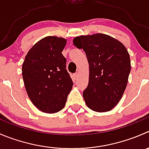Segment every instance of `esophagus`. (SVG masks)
<instances>
[{
    "label": "esophagus",
    "mask_w": 149,
    "mask_h": 149,
    "mask_svg": "<svg viewBox=\"0 0 149 149\" xmlns=\"http://www.w3.org/2000/svg\"><path fill=\"white\" fill-rule=\"evenodd\" d=\"M78 76H79V72H76V73H75L73 74V79H76L78 78Z\"/></svg>",
    "instance_id": "obj_1"
}]
</instances>
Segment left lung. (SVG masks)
<instances>
[{"instance_id": "obj_1", "label": "left lung", "mask_w": 149, "mask_h": 149, "mask_svg": "<svg viewBox=\"0 0 149 149\" xmlns=\"http://www.w3.org/2000/svg\"><path fill=\"white\" fill-rule=\"evenodd\" d=\"M74 46L83 49L89 68V84L83 92L85 102L96 112H107L122 97L131 70L126 47L102 33L77 36Z\"/></svg>"}]
</instances>
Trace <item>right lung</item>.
<instances>
[{
  "label": "right lung",
  "instance_id": "add662e5",
  "mask_svg": "<svg viewBox=\"0 0 149 149\" xmlns=\"http://www.w3.org/2000/svg\"><path fill=\"white\" fill-rule=\"evenodd\" d=\"M67 40L47 36L32 47L22 64L24 86L33 105L42 112L54 113L65 105L73 81L62 54Z\"/></svg>",
  "mask_w": 149,
  "mask_h": 149
}]
</instances>
